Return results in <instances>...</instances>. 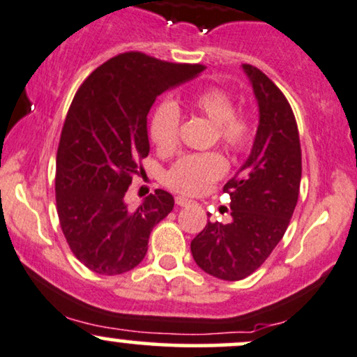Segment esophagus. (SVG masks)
<instances>
[{
	"mask_svg": "<svg viewBox=\"0 0 357 357\" xmlns=\"http://www.w3.org/2000/svg\"><path fill=\"white\" fill-rule=\"evenodd\" d=\"M190 203H191V199H188L185 197H176V205L178 206H186V205H190Z\"/></svg>",
	"mask_w": 357,
	"mask_h": 357,
	"instance_id": "1",
	"label": "esophagus"
}]
</instances>
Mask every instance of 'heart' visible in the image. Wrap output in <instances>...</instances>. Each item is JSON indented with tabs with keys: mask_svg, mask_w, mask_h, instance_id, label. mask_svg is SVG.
Segmentation results:
<instances>
[{
	"mask_svg": "<svg viewBox=\"0 0 357 357\" xmlns=\"http://www.w3.org/2000/svg\"><path fill=\"white\" fill-rule=\"evenodd\" d=\"M186 107L215 123V140L230 154H244L254 142V121L249 113L236 109L232 95L218 86H208L188 96ZM181 113L178 105L162 101L152 112L149 121V137L160 152L176 151L179 144ZM227 171V162L218 152L191 154L181 158L166 172V185L172 191L186 197H197L220 179Z\"/></svg>",
	"mask_w": 357,
	"mask_h": 357,
	"instance_id": "heart-1",
	"label": "heart"
}]
</instances>
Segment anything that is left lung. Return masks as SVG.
<instances>
[{
  "instance_id": "8db88e82",
  "label": "left lung",
  "mask_w": 357,
  "mask_h": 357,
  "mask_svg": "<svg viewBox=\"0 0 357 357\" xmlns=\"http://www.w3.org/2000/svg\"><path fill=\"white\" fill-rule=\"evenodd\" d=\"M242 68L259 103L252 152L223 186L232 220L208 222L191 241L195 262L225 281L244 280L268 259L287 232L301 181L298 125L287 96L261 69Z\"/></svg>"
}]
</instances>
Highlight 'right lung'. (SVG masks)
<instances>
[{
	"label": "right lung",
	"instance_id": "1",
	"mask_svg": "<svg viewBox=\"0 0 357 357\" xmlns=\"http://www.w3.org/2000/svg\"><path fill=\"white\" fill-rule=\"evenodd\" d=\"M202 70V64L125 52L93 70L74 95L57 147L56 203L69 249L91 271L115 276L134 269L152 229L171 213L174 198L164 190L137 210L123 197L144 169L155 98Z\"/></svg>",
	"mask_w": 357,
	"mask_h": 357
}]
</instances>
